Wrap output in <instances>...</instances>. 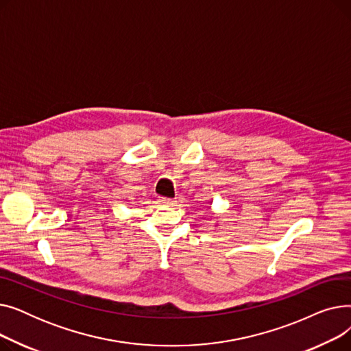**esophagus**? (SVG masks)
<instances>
[{"instance_id":"esophagus-1","label":"esophagus","mask_w":351,"mask_h":351,"mask_svg":"<svg viewBox=\"0 0 351 351\" xmlns=\"http://www.w3.org/2000/svg\"><path fill=\"white\" fill-rule=\"evenodd\" d=\"M159 202L163 205H175V199H169V197H159Z\"/></svg>"}]
</instances>
